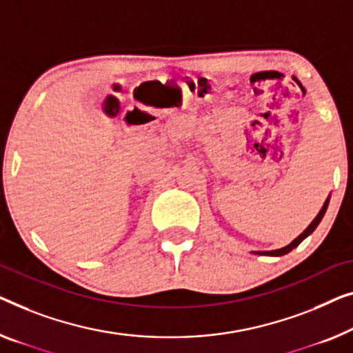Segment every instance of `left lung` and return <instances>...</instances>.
<instances>
[{
  "instance_id": "1",
  "label": "left lung",
  "mask_w": 353,
  "mask_h": 353,
  "mask_svg": "<svg viewBox=\"0 0 353 353\" xmlns=\"http://www.w3.org/2000/svg\"><path fill=\"white\" fill-rule=\"evenodd\" d=\"M328 203H330V194H328V198H327V201L323 203V206H322V209H320V212L317 214V217H315L312 222H311V225H309V227L303 231L301 234L298 236L296 239H293L290 244L288 245H285V247H282V249H276V250H265V252H254L255 255H266V256H282V255H285V254H288V252L290 250H293L294 247L296 245H299L303 243L304 239L307 238L309 234L312 233V231L319 227V223L322 222V219H323V215H325V212H327V208H328Z\"/></svg>"
}]
</instances>
